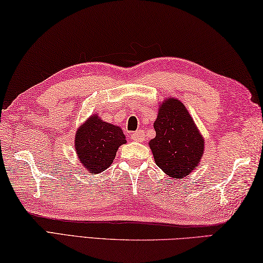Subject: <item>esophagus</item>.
I'll return each mask as SVG.
<instances>
[{"label":"esophagus","mask_w":263,"mask_h":263,"mask_svg":"<svg viewBox=\"0 0 263 263\" xmlns=\"http://www.w3.org/2000/svg\"><path fill=\"white\" fill-rule=\"evenodd\" d=\"M144 138H145L144 130L136 131L135 133H132V135H131V139L135 140V141H138V142H141L142 140H144Z\"/></svg>","instance_id":"1"}]
</instances>
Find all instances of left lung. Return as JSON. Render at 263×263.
Returning <instances> with one entry per match:
<instances>
[{
    "label": "left lung",
    "mask_w": 263,
    "mask_h": 263,
    "mask_svg": "<svg viewBox=\"0 0 263 263\" xmlns=\"http://www.w3.org/2000/svg\"><path fill=\"white\" fill-rule=\"evenodd\" d=\"M154 128L156 137L149 147L156 165L173 178L181 179L192 173L201 160L204 139L183 102L164 100Z\"/></svg>",
    "instance_id": "1"
}]
</instances>
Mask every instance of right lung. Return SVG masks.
I'll list each match as a JSON object with an SVG mask.
<instances>
[{
    "label": "right lung",
    "instance_id": "right-lung-1",
    "mask_svg": "<svg viewBox=\"0 0 263 263\" xmlns=\"http://www.w3.org/2000/svg\"><path fill=\"white\" fill-rule=\"evenodd\" d=\"M126 142L119 126L103 122L97 114L90 116L76 132L74 147L84 168L100 174L115 160L118 147Z\"/></svg>",
    "mask_w": 263,
    "mask_h": 263
}]
</instances>
